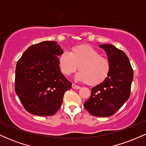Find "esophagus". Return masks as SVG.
Masks as SVG:
<instances>
[{"mask_svg":"<svg viewBox=\"0 0 146 146\" xmlns=\"http://www.w3.org/2000/svg\"><path fill=\"white\" fill-rule=\"evenodd\" d=\"M72 88H74V89H80V86H78V85L75 84H72Z\"/></svg>","mask_w":146,"mask_h":146,"instance_id":"esophagus-1","label":"esophagus"}]
</instances>
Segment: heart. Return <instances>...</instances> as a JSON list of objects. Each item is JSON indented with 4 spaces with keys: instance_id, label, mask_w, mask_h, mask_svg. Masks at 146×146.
Listing matches in <instances>:
<instances>
[{
    "instance_id": "obj_1",
    "label": "heart",
    "mask_w": 146,
    "mask_h": 146,
    "mask_svg": "<svg viewBox=\"0 0 146 146\" xmlns=\"http://www.w3.org/2000/svg\"><path fill=\"white\" fill-rule=\"evenodd\" d=\"M60 71L65 76H70L78 68L75 80L96 85L102 82L110 71V63L106 58L100 56L95 48L88 45L73 47L71 51H64L59 57Z\"/></svg>"
}]
</instances>
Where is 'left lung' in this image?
Wrapping results in <instances>:
<instances>
[{"label":"left lung","instance_id":"obj_1","mask_svg":"<svg viewBox=\"0 0 146 146\" xmlns=\"http://www.w3.org/2000/svg\"><path fill=\"white\" fill-rule=\"evenodd\" d=\"M110 63L107 78L92 88L84 108L91 115L106 117L115 114L128 100L133 80V71L128 56L112 44H100Z\"/></svg>","mask_w":146,"mask_h":146}]
</instances>
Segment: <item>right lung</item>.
Masks as SVG:
<instances>
[{
	"label": "right lung",
	"instance_id": "1",
	"mask_svg": "<svg viewBox=\"0 0 146 146\" xmlns=\"http://www.w3.org/2000/svg\"><path fill=\"white\" fill-rule=\"evenodd\" d=\"M63 49L57 42L44 41L29 46L16 67L15 90L27 111L38 116H51L61 106L71 82L59 66Z\"/></svg>",
	"mask_w": 146,
	"mask_h": 146
}]
</instances>
